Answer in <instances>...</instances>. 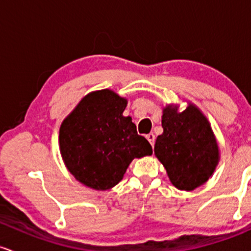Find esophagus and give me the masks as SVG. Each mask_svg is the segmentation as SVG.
<instances>
[{
	"mask_svg": "<svg viewBox=\"0 0 251 251\" xmlns=\"http://www.w3.org/2000/svg\"><path fill=\"white\" fill-rule=\"evenodd\" d=\"M146 137H147V140L149 141V143H151V146H154V143H155V135H154L153 133L146 135Z\"/></svg>",
	"mask_w": 251,
	"mask_h": 251,
	"instance_id": "34e87169",
	"label": "esophagus"
}]
</instances>
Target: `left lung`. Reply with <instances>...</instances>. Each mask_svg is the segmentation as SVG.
Returning <instances> with one entry per match:
<instances>
[{"mask_svg": "<svg viewBox=\"0 0 251 251\" xmlns=\"http://www.w3.org/2000/svg\"><path fill=\"white\" fill-rule=\"evenodd\" d=\"M163 133L156 137L154 153L171 182L193 191L209 180L219 161V148L205 115L193 104L182 112L176 105L162 110Z\"/></svg>", "mask_w": 251, "mask_h": 251, "instance_id": "1", "label": "left lung"}]
</instances>
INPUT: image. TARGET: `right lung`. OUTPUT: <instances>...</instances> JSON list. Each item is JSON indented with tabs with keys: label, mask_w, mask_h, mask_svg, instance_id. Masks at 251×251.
<instances>
[{
	"label": "right lung",
	"mask_w": 251,
	"mask_h": 251,
	"mask_svg": "<svg viewBox=\"0 0 251 251\" xmlns=\"http://www.w3.org/2000/svg\"><path fill=\"white\" fill-rule=\"evenodd\" d=\"M126 98L109 89L90 92L63 121L59 146L78 181L97 191L116 186L135 157L151 155V143L123 116Z\"/></svg>",
	"instance_id": "add662e5"
}]
</instances>
